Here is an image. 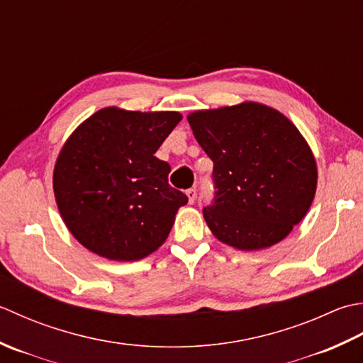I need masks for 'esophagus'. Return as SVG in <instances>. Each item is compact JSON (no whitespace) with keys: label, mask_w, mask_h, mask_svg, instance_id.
Returning a JSON list of instances; mask_svg holds the SVG:
<instances>
[{"label":"esophagus","mask_w":363,"mask_h":363,"mask_svg":"<svg viewBox=\"0 0 363 363\" xmlns=\"http://www.w3.org/2000/svg\"><path fill=\"white\" fill-rule=\"evenodd\" d=\"M186 196H188V201L189 203H194L196 202V197H197V192H196V188H191L186 191Z\"/></svg>","instance_id":"1"}]
</instances>
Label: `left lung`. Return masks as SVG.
Returning a JSON list of instances; mask_svg holds the SVG:
<instances>
[{
	"mask_svg": "<svg viewBox=\"0 0 363 363\" xmlns=\"http://www.w3.org/2000/svg\"><path fill=\"white\" fill-rule=\"evenodd\" d=\"M199 145L213 161L214 203L203 208L216 238L262 250L286 238L313 202V152L280 111L257 101L188 114Z\"/></svg>",
	"mask_w": 363,
	"mask_h": 363,
	"instance_id": "left-lung-1",
	"label": "left lung"
}]
</instances>
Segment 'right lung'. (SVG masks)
Returning a JSON list of instances; mask_svg holds the SVG:
<instances>
[{
  "label": "right lung",
  "instance_id": "obj_1",
  "mask_svg": "<svg viewBox=\"0 0 363 363\" xmlns=\"http://www.w3.org/2000/svg\"><path fill=\"white\" fill-rule=\"evenodd\" d=\"M182 114L103 108L65 140L53 171L59 214L79 244L114 262H136L166 241L182 191L155 153Z\"/></svg>",
  "mask_w": 363,
  "mask_h": 363
}]
</instances>
